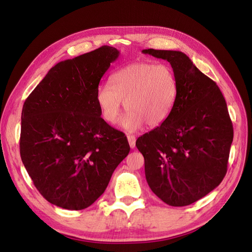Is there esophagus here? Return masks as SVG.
Here are the masks:
<instances>
[{"label":"esophagus","instance_id":"34e87169","mask_svg":"<svg viewBox=\"0 0 252 252\" xmlns=\"http://www.w3.org/2000/svg\"><path fill=\"white\" fill-rule=\"evenodd\" d=\"M127 140H128V143H129V146H130L133 149L135 147V136L132 135V134H128Z\"/></svg>","mask_w":252,"mask_h":252}]
</instances>
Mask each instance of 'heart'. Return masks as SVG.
Returning <instances> with one entry per match:
<instances>
[{"label": "heart", "instance_id": "1", "mask_svg": "<svg viewBox=\"0 0 252 252\" xmlns=\"http://www.w3.org/2000/svg\"><path fill=\"white\" fill-rule=\"evenodd\" d=\"M110 84L111 87L107 84L98 86L95 93L101 117L106 123L116 124L124 103L129 111L121 125L129 132L145 123L150 127L163 124L178 101L177 75L167 64H130L114 72Z\"/></svg>", "mask_w": 252, "mask_h": 252}]
</instances>
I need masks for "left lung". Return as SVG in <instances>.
I'll return each instance as SVG.
<instances>
[{
  "instance_id": "left-lung-1",
  "label": "left lung",
  "mask_w": 252,
  "mask_h": 252,
  "mask_svg": "<svg viewBox=\"0 0 252 252\" xmlns=\"http://www.w3.org/2000/svg\"><path fill=\"white\" fill-rule=\"evenodd\" d=\"M168 61L179 84L178 101L163 124L136 140L150 189L164 203L182 207L218 187L227 172L233 127L217 83L185 53L144 49Z\"/></svg>"
}]
</instances>
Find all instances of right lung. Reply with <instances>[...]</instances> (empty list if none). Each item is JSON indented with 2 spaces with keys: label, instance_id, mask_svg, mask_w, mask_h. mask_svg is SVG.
<instances>
[{
  "label": "right lung",
  "instance_id": "right-lung-1",
  "mask_svg": "<svg viewBox=\"0 0 252 252\" xmlns=\"http://www.w3.org/2000/svg\"><path fill=\"white\" fill-rule=\"evenodd\" d=\"M120 51L102 46L53 66L23 105L20 154L49 203L82 210L105 191L129 154L126 135L101 118L95 93Z\"/></svg>",
  "mask_w": 252,
  "mask_h": 252
}]
</instances>
